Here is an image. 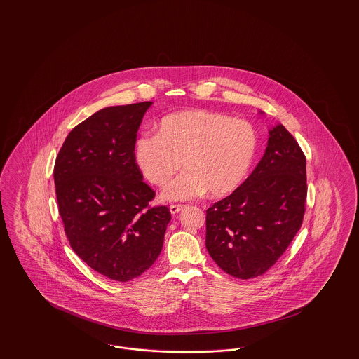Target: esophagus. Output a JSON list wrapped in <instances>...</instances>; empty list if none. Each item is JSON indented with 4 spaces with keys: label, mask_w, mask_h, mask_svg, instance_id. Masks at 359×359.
<instances>
[{
    "label": "esophagus",
    "mask_w": 359,
    "mask_h": 359,
    "mask_svg": "<svg viewBox=\"0 0 359 359\" xmlns=\"http://www.w3.org/2000/svg\"><path fill=\"white\" fill-rule=\"evenodd\" d=\"M184 208V205H170V211H171V214H177L179 211H182Z\"/></svg>",
    "instance_id": "obj_1"
}]
</instances>
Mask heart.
Instances as JSON below:
<instances>
[{
  "label": "heart",
  "instance_id": "b5f03b06",
  "mask_svg": "<svg viewBox=\"0 0 359 359\" xmlns=\"http://www.w3.org/2000/svg\"><path fill=\"white\" fill-rule=\"evenodd\" d=\"M256 151L252 123L194 109L163 117L156 135L137 137L135 161L157 187L168 186L183 164L186 172L163 192L165 201L183 202L207 191L214 198L231 194L245 179Z\"/></svg>",
  "mask_w": 359,
  "mask_h": 359
}]
</instances>
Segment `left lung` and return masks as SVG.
Returning a JSON list of instances; mask_svg holds the SVG:
<instances>
[{"instance_id": "obj_1", "label": "left lung", "mask_w": 359, "mask_h": 359, "mask_svg": "<svg viewBox=\"0 0 359 359\" xmlns=\"http://www.w3.org/2000/svg\"><path fill=\"white\" fill-rule=\"evenodd\" d=\"M306 198V156L278 123L269 129L268 147L255 171L205 211L208 255L233 277L265 273L302 227Z\"/></svg>"}]
</instances>
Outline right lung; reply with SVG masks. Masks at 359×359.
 Listing matches in <instances>:
<instances>
[{
	"label": "right lung",
	"instance_id": "right-lung-1",
	"mask_svg": "<svg viewBox=\"0 0 359 359\" xmlns=\"http://www.w3.org/2000/svg\"><path fill=\"white\" fill-rule=\"evenodd\" d=\"M152 102L110 106L76 125L55 161L59 214L72 250L95 272L129 281L154 265L171 221L135 161Z\"/></svg>",
	"mask_w": 359,
	"mask_h": 359
}]
</instances>
